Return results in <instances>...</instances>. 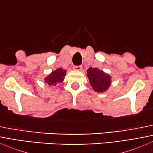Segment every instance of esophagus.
Returning <instances> with one entry per match:
<instances>
[{
	"label": "esophagus",
	"instance_id": "obj_1",
	"mask_svg": "<svg viewBox=\"0 0 153 153\" xmlns=\"http://www.w3.org/2000/svg\"><path fill=\"white\" fill-rule=\"evenodd\" d=\"M73 69H75V70H78V71H81L82 69V66L81 65H78V66H74Z\"/></svg>",
	"mask_w": 153,
	"mask_h": 153
}]
</instances>
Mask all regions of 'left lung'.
Listing matches in <instances>:
<instances>
[{
    "mask_svg": "<svg viewBox=\"0 0 153 153\" xmlns=\"http://www.w3.org/2000/svg\"><path fill=\"white\" fill-rule=\"evenodd\" d=\"M90 85L96 92H101L105 91L110 86V77L98 68L90 67L87 70Z\"/></svg>",
    "mask_w": 153,
    "mask_h": 153,
    "instance_id": "left-lung-1",
    "label": "left lung"
}]
</instances>
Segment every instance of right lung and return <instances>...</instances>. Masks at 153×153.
Segmentation results:
<instances>
[{"mask_svg": "<svg viewBox=\"0 0 153 153\" xmlns=\"http://www.w3.org/2000/svg\"><path fill=\"white\" fill-rule=\"evenodd\" d=\"M65 75L66 71L63 70L61 68H58V69L52 72L47 78H45V81L49 86L56 85L57 84L62 82Z\"/></svg>", "mask_w": 153, "mask_h": 153, "instance_id": "obj_1", "label": "right lung"}]
</instances>
